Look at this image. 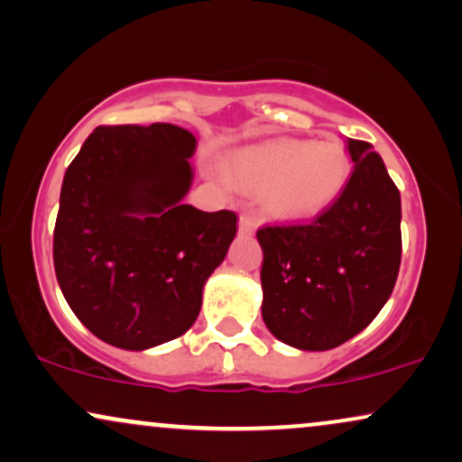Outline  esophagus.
<instances>
[{
	"label": "esophagus",
	"instance_id": "34e87169",
	"mask_svg": "<svg viewBox=\"0 0 462 462\" xmlns=\"http://www.w3.org/2000/svg\"><path fill=\"white\" fill-rule=\"evenodd\" d=\"M255 227H258V221L251 217V215H241V219H238V232L241 235H254Z\"/></svg>",
	"mask_w": 462,
	"mask_h": 462
}]
</instances>
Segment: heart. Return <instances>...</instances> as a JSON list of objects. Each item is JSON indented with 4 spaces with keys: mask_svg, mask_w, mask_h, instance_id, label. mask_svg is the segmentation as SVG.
<instances>
[{
    "mask_svg": "<svg viewBox=\"0 0 462 462\" xmlns=\"http://www.w3.org/2000/svg\"><path fill=\"white\" fill-rule=\"evenodd\" d=\"M227 177L249 194H262L274 219L302 221L324 213L346 189L352 163L332 140H285L238 149L226 166Z\"/></svg>",
    "mask_w": 462,
    "mask_h": 462,
    "instance_id": "obj_1",
    "label": "heart"
}]
</instances>
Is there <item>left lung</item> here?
<instances>
[{
  "instance_id": "left-lung-1",
  "label": "left lung",
  "mask_w": 462,
  "mask_h": 462,
  "mask_svg": "<svg viewBox=\"0 0 462 462\" xmlns=\"http://www.w3.org/2000/svg\"><path fill=\"white\" fill-rule=\"evenodd\" d=\"M354 172L332 207L302 226L258 230L262 319L285 346L326 352L365 330L401 266V194L369 143L347 138Z\"/></svg>"
}]
</instances>
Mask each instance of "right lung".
<instances>
[{"mask_svg":"<svg viewBox=\"0 0 462 462\" xmlns=\"http://www.w3.org/2000/svg\"><path fill=\"white\" fill-rule=\"evenodd\" d=\"M196 144L171 124L104 125L68 166L55 274L76 318L108 346L143 352L188 332L235 241V213L183 202Z\"/></svg>","mask_w":462,"mask_h":462,"instance_id":"1","label":"right lung"}]
</instances>
